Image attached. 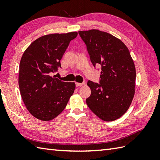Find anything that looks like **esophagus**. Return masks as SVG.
<instances>
[{
  "label": "esophagus",
  "instance_id": "34e87169",
  "mask_svg": "<svg viewBox=\"0 0 160 160\" xmlns=\"http://www.w3.org/2000/svg\"><path fill=\"white\" fill-rule=\"evenodd\" d=\"M83 84H84V82H82V83H79V82H76V86L78 87H80V86H82Z\"/></svg>",
  "mask_w": 160,
  "mask_h": 160
}]
</instances>
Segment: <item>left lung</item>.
<instances>
[{"label":"left lung","instance_id":"obj_1","mask_svg":"<svg viewBox=\"0 0 160 160\" xmlns=\"http://www.w3.org/2000/svg\"><path fill=\"white\" fill-rule=\"evenodd\" d=\"M87 45L91 62L102 67L100 84L89 80L88 107L101 120L122 116L133 99L136 71L127 47L110 33L98 29L78 32Z\"/></svg>","mask_w":160,"mask_h":160}]
</instances>
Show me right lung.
I'll return each mask as SVG.
<instances>
[{"mask_svg":"<svg viewBox=\"0 0 160 160\" xmlns=\"http://www.w3.org/2000/svg\"><path fill=\"white\" fill-rule=\"evenodd\" d=\"M76 32L52 33L34 40L20 62L18 84L24 104L33 117L42 121L56 118L65 108L76 89L50 76L61 67L60 60Z\"/></svg>","mask_w":160,"mask_h":160,"instance_id":"obj_1","label":"right lung"}]
</instances>
